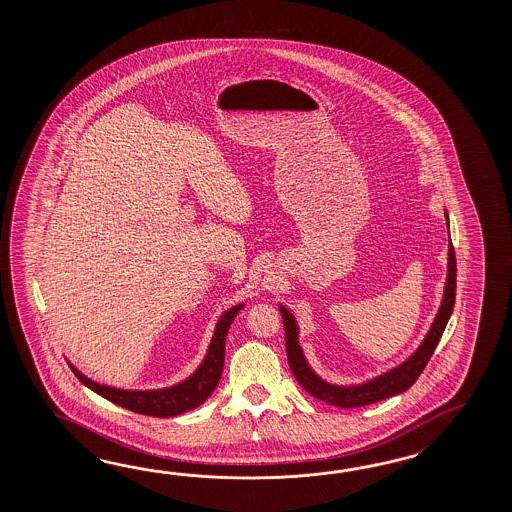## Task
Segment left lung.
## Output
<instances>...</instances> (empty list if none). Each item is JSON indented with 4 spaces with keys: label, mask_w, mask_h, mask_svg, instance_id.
Here are the masks:
<instances>
[{
    "label": "left lung",
    "mask_w": 512,
    "mask_h": 512,
    "mask_svg": "<svg viewBox=\"0 0 512 512\" xmlns=\"http://www.w3.org/2000/svg\"><path fill=\"white\" fill-rule=\"evenodd\" d=\"M445 218L446 227H448V214L446 212ZM454 302H456V254H454L452 240H448V267H446L443 300H441L439 311H437L426 337L423 338V342L397 368H392V370L382 373L379 377H373L370 381L362 382V384H351V386L331 384V382L324 381L320 375H316L313 368L309 366L307 359H305L304 349L298 342V324H296L294 316L291 315V311H287L280 304V313H282L283 326H285L287 360H289L294 379L304 388L305 392L311 393L315 399L333 404L338 408H357V406L379 403L382 399H388L393 395L406 392L419 379L421 371L425 370L428 360L434 353L435 346L439 344L441 335H443L446 324H448V318L454 311Z\"/></svg>",
    "instance_id": "left-lung-1"
}]
</instances>
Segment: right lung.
Masks as SVG:
<instances>
[{
	"label": "right lung",
	"instance_id": "1",
	"mask_svg": "<svg viewBox=\"0 0 512 512\" xmlns=\"http://www.w3.org/2000/svg\"><path fill=\"white\" fill-rule=\"evenodd\" d=\"M245 304L234 305L229 311L219 316L218 324L214 329V335L210 340L207 355L203 362L188 379L177 382L175 386L163 388V390H120L106 384L87 379L84 373L69 362V368L77 375L78 381L86 384L89 390L98 393L100 397L108 399L111 403L119 404L126 410L135 414L152 415V417H174V415L185 414L199 404L205 403L208 395L216 390L221 373H223V362H225V340L229 333L230 324L240 313Z\"/></svg>",
	"mask_w": 512,
	"mask_h": 512
}]
</instances>
